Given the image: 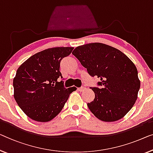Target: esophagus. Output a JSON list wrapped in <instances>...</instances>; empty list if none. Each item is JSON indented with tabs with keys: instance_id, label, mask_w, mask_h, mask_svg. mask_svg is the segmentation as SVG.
Masks as SVG:
<instances>
[{
	"instance_id": "esophagus-1",
	"label": "esophagus",
	"mask_w": 153,
	"mask_h": 153,
	"mask_svg": "<svg viewBox=\"0 0 153 153\" xmlns=\"http://www.w3.org/2000/svg\"><path fill=\"white\" fill-rule=\"evenodd\" d=\"M77 90L80 91V92H82V91H85V90H86V88H85V87H84V86H82V87L77 88Z\"/></svg>"
}]
</instances>
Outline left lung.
I'll list each match as a JSON object with an SVG mask.
<instances>
[{"mask_svg":"<svg viewBox=\"0 0 153 153\" xmlns=\"http://www.w3.org/2000/svg\"><path fill=\"white\" fill-rule=\"evenodd\" d=\"M73 55L87 69L97 76L100 88H92L95 98L87 106L103 122H115L133 108L138 97L140 80L134 63L124 53L100 42L76 47Z\"/></svg>","mask_w":153,"mask_h":153,"instance_id":"8db88e82","label":"left lung"}]
</instances>
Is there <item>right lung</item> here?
<instances>
[{"label": "right lung", "instance_id": "add662e5", "mask_svg": "<svg viewBox=\"0 0 153 153\" xmlns=\"http://www.w3.org/2000/svg\"><path fill=\"white\" fill-rule=\"evenodd\" d=\"M74 47H53L31 56L17 69L13 80V97L31 120L47 122L58 115L77 88H65L58 77L60 62Z\"/></svg>", "mask_w": 153, "mask_h": 153}]
</instances>
